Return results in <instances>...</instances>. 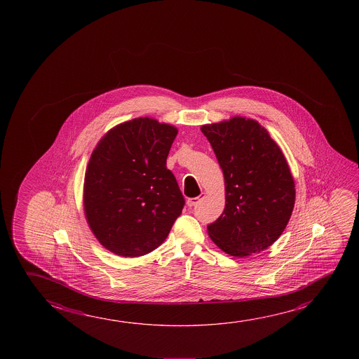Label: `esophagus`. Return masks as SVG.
<instances>
[{
  "instance_id": "34e87169",
  "label": "esophagus",
  "mask_w": 359,
  "mask_h": 359,
  "mask_svg": "<svg viewBox=\"0 0 359 359\" xmlns=\"http://www.w3.org/2000/svg\"><path fill=\"white\" fill-rule=\"evenodd\" d=\"M204 198H205V194H204V193L199 195V196H196V198H190V199H188V206H190V208H194V206L200 204V203H201V200L204 199Z\"/></svg>"
}]
</instances>
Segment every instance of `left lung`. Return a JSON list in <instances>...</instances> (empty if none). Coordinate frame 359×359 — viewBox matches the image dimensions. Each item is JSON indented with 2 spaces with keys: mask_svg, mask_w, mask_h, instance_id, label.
Wrapping results in <instances>:
<instances>
[{
  "mask_svg": "<svg viewBox=\"0 0 359 359\" xmlns=\"http://www.w3.org/2000/svg\"><path fill=\"white\" fill-rule=\"evenodd\" d=\"M225 180V208L208 234L231 257L260 253L282 236L293 212L295 185L269 133L236 116L201 126Z\"/></svg>",
  "mask_w": 359,
  "mask_h": 359,
  "instance_id": "left-lung-1",
  "label": "left lung"
}]
</instances>
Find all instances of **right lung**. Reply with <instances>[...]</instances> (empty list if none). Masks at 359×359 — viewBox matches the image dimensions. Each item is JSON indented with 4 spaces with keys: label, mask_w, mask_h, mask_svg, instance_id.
Here are the masks:
<instances>
[{
    "label": "right lung",
    "mask_w": 359,
    "mask_h": 359,
    "mask_svg": "<svg viewBox=\"0 0 359 359\" xmlns=\"http://www.w3.org/2000/svg\"><path fill=\"white\" fill-rule=\"evenodd\" d=\"M177 129L133 118L102 136L88 160L83 210L101 245L121 257H142L164 243L185 200L166 169Z\"/></svg>",
    "instance_id": "right-lung-1"
}]
</instances>
